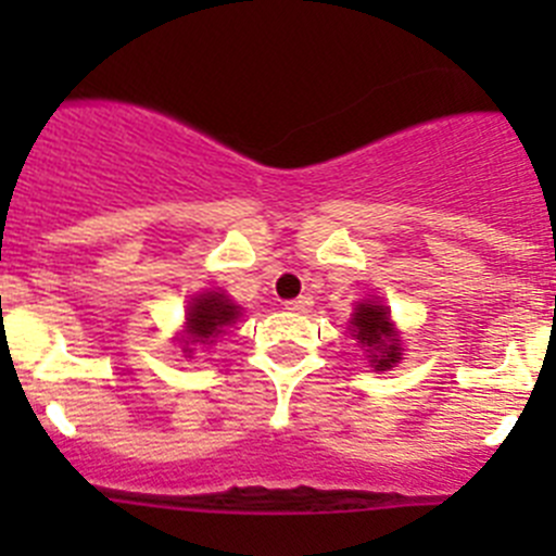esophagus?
<instances>
[{
	"label": "esophagus",
	"instance_id": "obj_1",
	"mask_svg": "<svg viewBox=\"0 0 556 556\" xmlns=\"http://www.w3.org/2000/svg\"><path fill=\"white\" fill-rule=\"evenodd\" d=\"M312 306H314L312 295H299V299H293V301H285V309L295 312V314L312 312Z\"/></svg>",
	"mask_w": 556,
	"mask_h": 556
}]
</instances>
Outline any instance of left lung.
<instances>
[{"label":"left lung","mask_w":556,"mask_h":556,"mask_svg":"<svg viewBox=\"0 0 556 556\" xmlns=\"http://www.w3.org/2000/svg\"><path fill=\"white\" fill-rule=\"evenodd\" d=\"M352 330L363 346H368L371 361L377 363V371L392 368V363L401 361V344L395 339V330L390 325V314L379 304H357L352 317Z\"/></svg>","instance_id":"left-lung-1"}]
</instances>
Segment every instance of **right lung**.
I'll use <instances>...</instances> for the list:
<instances>
[{"label": "right lung", "mask_w": 556, "mask_h": 556, "mask_svg": "<svg viewBox=\"0 0 556 556\" xmlns=\"http://www.w3.org/2000/svg\"><path fill=\"white\" fill-rule=\"evenodd\" d=\"M239 317V306L223 293H204L188 306V339L185 344H212L233 319Z\"/></svg>", "instance_id": "right-lung-1"}]
</instances>
